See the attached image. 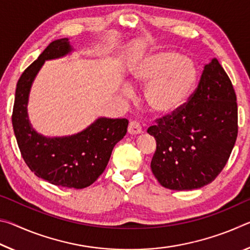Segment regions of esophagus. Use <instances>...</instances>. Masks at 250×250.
Here are the masks:
<instances>
[{
  "label": "esophagus",
  "mask_w": 250,
  "mask_h": 250,
  "mask_svg": "<svg viewBox=\"0 0 250 250\" xmlns=\"http://www.w3.org/2000/svg\"><path fill=\"white\" fill-rule=\"evenodd\" d=\"M128 132L130 134H139L142 132V129H141V125L139 124L138 121L135 120H131L129 122V125H128Z\"/></svg>",
  "instance_id": "obj_1"
}]
</instances>
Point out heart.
Returning <instances> with one entry per match:
<instances>
[{"label": "heart", "mask_w": 250, "mask_h": 250, "mask_svg": "<svg viewBox=\"0 0 250 250\" xmlns=\"http://www.w3.org/2000/svg\"><path fill=\"white\" fill-rule=\"evenodd\" d=\"M132 83L146 86L145 103L156 117L174 115L191 98L198 82L192 61L173 50L152 53L131 68Z\"/></svg>", "instance_id": "b5f03b06"}]
</instances>
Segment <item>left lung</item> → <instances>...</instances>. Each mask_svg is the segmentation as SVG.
<instances>
[{
	"label": "left lung",
	"instance_id": "left-lung-1",
	"mask_svg": "<svg viewBox=\"0 0 250 250\" xmlns=\"http://www.w3.org/2000/svg\"><path fill=\"white\" fill-rule=\"evenodd\" d=\"M237 111L230 79L217 59H211L184 107L147 129L156 141L151 170L159 183L184 191L216 179L235 146Z\"/></svg>",
	"mask_w": 250,
	"mask_h": 250
}]
</instances>
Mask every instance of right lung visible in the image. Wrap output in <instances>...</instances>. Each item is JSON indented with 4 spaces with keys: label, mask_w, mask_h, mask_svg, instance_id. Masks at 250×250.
Listing matches in <instances>:
<instances>
[{
    "label": "right lung",
    "mask_w": 250,
    "mask_h": 250,
    "mask_svg": "<svg viewBox=\"0 0 250 250\" xmlns=\"http://www.w3.org/2000/svg\"><path fill=\"white\" fill-rule=\"evenodd\" d=\"M71 50L68 39L54 41L24 70L16 84L12 124L21 154L34 174L54 185L83 188L103 174L113 146L126 133L129 121L99 118L82 132L62 138L44 137L32 128L27 101L34 78L45 61L62 57Z\"/></svg>",
    "instance_id": "right-lung-1"
}]
</instances>
